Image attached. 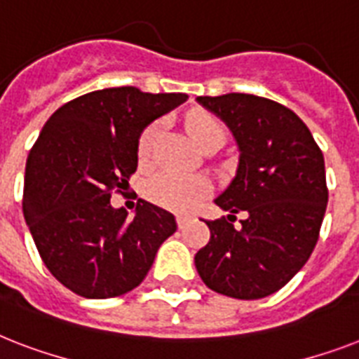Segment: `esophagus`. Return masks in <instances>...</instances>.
I'll return each mask as SVG.
<instances>
[{"mask_svg":"<svg viewBox=\"0 0 359 359\" xmlns=\"http://www.w3.org/2000/svg\"><path fill=\"white\" fill-rule=\"evenodd\" d=\"M188 216H184V214H179V216H177V225H179L180 229H182V227H184L186 224H188Z\"/></svg>","mask_w":359,"mask_h":359,"instance_id":"1","label":"esophagus"}]
</instances>
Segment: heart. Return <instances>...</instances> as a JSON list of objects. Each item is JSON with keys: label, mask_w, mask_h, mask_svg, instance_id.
<instances>
[{"label": "heart", "mask_w": 359, "mask_h": 359, "mask_svg": "<svg viewBox=\"0 0 359 359\" xmlns=\"http://www.w3.org/2000/svg\"><path fill=\"white\" fill-rule=\"evenodd\" d=\"M188 132L191 140L196 141V145L201 149L210 141H224L225 128L218 117L207 111H196L188 117ZM158 124H152L141 134L140 137V152L141 160H149L152 156L154 145L158 140ZM147 194L152 201L162 205L165 208L173 210H190L201 201L207 194V182L199 177H188V175H179L173 171H163L151 179L147 186Z\"/></svg>", "instance_id": "heart-1"}]
</instances>
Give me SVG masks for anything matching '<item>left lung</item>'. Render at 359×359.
Instances as JSON below:
<instances>
[{
	"mask_svg": "<svg viewBox=\"0 0 359 359\" xmlns=\"http://www.w3.org/2000/svg\"><path fill=\"white\" fill-rule=\"evenodd\" d=\"M197 102L227 124L240 152L235 179L214 199L227 218L205 219L210 240L196 253L197 273L219 294L259 300L289 283L315 250L328 205L323 151L273 100L229 93ZM238 212L245 219L235 228Z\"/></svg>",
	"mask_w": 359,
	"mask_h": 359,
	"instance_id": "1",
	"label": "left lung"
}]
</instances>
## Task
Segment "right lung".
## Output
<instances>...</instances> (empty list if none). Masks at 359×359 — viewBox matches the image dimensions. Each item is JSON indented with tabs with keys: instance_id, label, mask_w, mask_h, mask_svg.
<instances>
[{
	"instance_id": "obj_1",
	"label": "right lung",
	"mask_w": 359,
	"mask_h": 359,
	"mask_svg": "<svg viewBox=\"0 0 359 359\" xmlns=\"http://www.w3.org/2000/svg\"><path fill=\"white\" fill-rule=\"evenodd\" d=\"M188 100L184 93L109 87L70 100L46 121L25 163V224L52 276L83 298L135 289L175 216L140 199L134 218L111 207L137 169L143 130Z\"/></svg>"
}]
</instances>
